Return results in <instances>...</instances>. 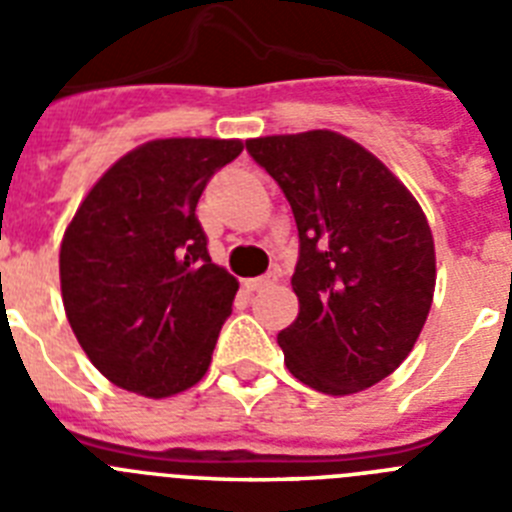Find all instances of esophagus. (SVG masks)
Listing matches in <instances>:
<instances>
[{
    "label": "esophagus",
    "instance_id": "obj_1",
    "mask_svg": "<svg viewBox=\"0 0 512 512\" xmlns=\"http://www.w3.org/2000/svg\"><path fill=\"white\" fill-rule=\"evenodd\" d=\"M277 282V277L274 274H266V277H256V279H246V287L251 289V292H261V289L271 287V284Z\"/></svg>",
    "mask_w": 512,
    "mask_h": 512
}]
</instances>
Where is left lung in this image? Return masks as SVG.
<instances>
[{
	"instance_id": "1",
	"label": "left lung",
	"mask_w": 512,
	"mask_h": 512,
	"mask_svg": "<svg viewBox=\"0 0 512 512\" xmlns=\"http://www.w3.org/2000/svg\"><path fill=\"white\" fill-rule=\"evenodd\" d=\"M295 212L297 320L277 336L292 377L354 395L408 359L436 289L431 225L374 153L333 130L246 140Z\"/></svg>"
}]
</instances>
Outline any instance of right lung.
Returning <instances> with one entry per match:
<instances>
[{
	"instance_id": "add662e5",
	"label": "right lung",
	"mask_w": 512,
	"mask_h": 512,
	"mask_svg": "<svg viewBox=\"0 0 512 512\" xmlns=\"http://www.w3.org/2000/svg\"><path fill=\"white\" fill-rule=\"evenodd\" d=\"M243 140L158 138L115 161L61 241V295L76 341L112 384L179 395L210 369L238 279L212 264L194 215Z\"/></svg>"
}]
</instances>
